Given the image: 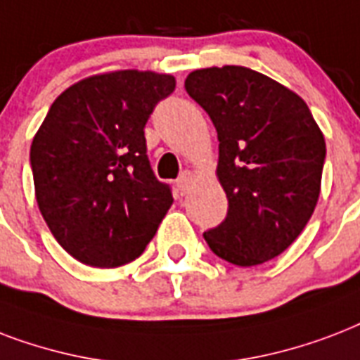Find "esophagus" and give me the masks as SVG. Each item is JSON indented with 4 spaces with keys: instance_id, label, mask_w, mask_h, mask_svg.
I'll return each instance as SVG.
<instances>
[{
    "instance_id": "1",
    "label": "esophagus",
    "mask_w": 360,
    "mask_h": 360,
    "mask_svg": "<svg viewBox=\"0 0 360 360\" xmlns=\"http://www.w3.org/2000/svg\"><path fill=\"white\" fill-rule=\"evenodd\" d=\"M193 180H195L193 171H184L182 174H180V178H178V188L182 189V191H186V189L189 188V184L193 182Z\"/></svg>"
}]
</instances>
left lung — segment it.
Segmentation results:
<instances>
[{
    "instance_id": "1",
    "label": "left lung",
    "mask_w": 360,
    "mask_h": 360,
    "mask_svg": "<svg viewBox=\"0 0 360 360\" xmlns=\"http://www.w3.org/2000/svg\"><path fill=\"white\" fill-rule=\"evenodd\" d=\"M186 91L218 131V180L229 210L205 233L218 257L255 266L278 257L310 221L321 191L325 139L295 91L240 65L197 69Z\"/></svg>"
}]
</instances>
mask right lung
<instances>
[{
	"mask_svg": "<svg viewBox=\"0 0 360 360\" xmlns=\"http://www.w3.org/2000/svg\"><path fill=\"white\" fill-rule=\"evenodd\" d=\"M176 86L172 75L112 71L69 86L33 136L35 199L50 233L97 269L131 263L172 205L155 178L144 125Z\"/></svg>",
	"mask_w": 360,
	"mask_h": 360,
	"instance_id": "1",
	"label": "right lung"
}]
</instances>
